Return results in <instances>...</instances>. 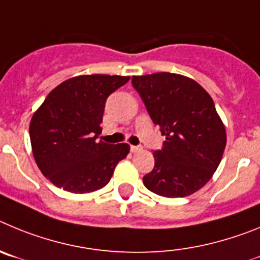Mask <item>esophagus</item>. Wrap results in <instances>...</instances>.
Masks as SVG:
<instances>
[{
	"instance_id": "1",
	"label": "esophagus",
	"mask_w": 260,
	"mask_h": 260,
	"mask_svg": "<svg viewBox=\"0 0 260 260\" xmlns=\"http://www.w3.org/2000/svg\"><path fill=\"white\" fill-rule=\"evenodd\" d=\"M141 146H133V145L131 146V151H132V153H139V151H141Z\"/></svg>"
}]
</instances>
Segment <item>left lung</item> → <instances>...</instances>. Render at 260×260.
Returning a JSON list of instances; mask_svg holds the SVG:
<instances>
[{
	"label": "left lung",
	"mask_w": 260,
	"mask_h": 260,
	"mask_svg": "<svg viewBox=\"0 0 260 260\" xmlns=\"http://www.w3.org/2000/svg\"><path fill=\"white\" fill-rule=\"evenodd\" d=\"M132 84L166 136L162 150L153 153L155 165L144 176L145 186L168 198L196 193L219 167L226 144L211 95L193 79L170 72L133 76Z\"/></svg>",
	"instance_id": "1"
}]
</instances>
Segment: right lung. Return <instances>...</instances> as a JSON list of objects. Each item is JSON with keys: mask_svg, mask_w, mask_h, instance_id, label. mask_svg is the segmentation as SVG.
<instances>
[{"mask_svg": "<svg viewBox=\"0 0 260 260\" xmlns=\"http://www.w3.org/2000/svg\"><path fill=\"white\" fill-rule=\"evenodd\" d=\"M129 76L80 75L55 86L29 123L32 154L41 174L63 190L90 193L110 181L129 145L97 141L107 97Z\"/></svg>", "mask_w": 260, "mask_h": 260, "instance_id": "obj_1", "label": "right lung"}]
</instances>
